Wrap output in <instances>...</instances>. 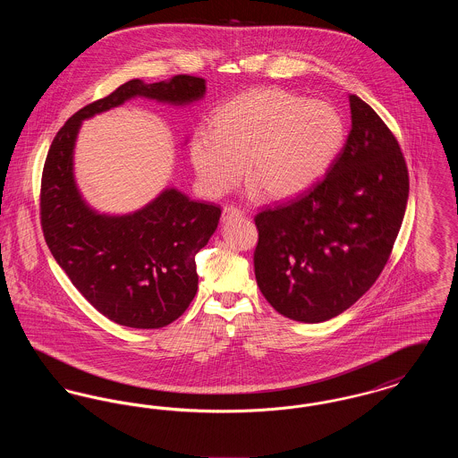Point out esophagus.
<instances>
[{
	"label": "esophagus",
	"mask_w": 458,
	"mask_h": 458,
	"mask_svg": "<svg viewBox=\"0 0 458 458\" xmlns=\"http://www.w3.org/2000/svg\"><path fill=\"white\" fill-rule=\"evenodd\" d=\"M240 216H242V211L237 209V208H233V206H225V208H223V213H221L223 223H225V221H230V219L240 218Z\"/></svg>",
	"instance_id": "34e87169"
}]
</instances>
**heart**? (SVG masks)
<instances>
[{
	"label": "heart",
	"mask_w": 458,
	"mask_h": 458,
	"mask_svg": "<svg viewBox=\"0 0 458 458\" xmlns=\"http://www.w3.org/2000/svg\"><path fill=\"white\" fill-rule=\"evenodd\" d=\"M344 140V116L327 101L252 89L219 109L215 129H196L191 161L209 196L235 187L245 168L247 182L262 196L284 200L327 174Z\"/></svg>",
	"instance_id": "heart-1"
}]
</instances>
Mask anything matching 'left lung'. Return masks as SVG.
I'll return each instance as SVG.
<instances>
[{
  "label": "left lung",
  "mask_w": 458,
  "mask_h": 458,
  "mask_svg": "<svg viewBox=\"0 0 458 458\" xmlns=\"http://www.w3.org/2000/svg\"><path fill=\"white\" fill-rule=\"evenodd\" d=\"M352 129L327 176L256 215L254 269L284 318L323 323L355 304L381 275L400 232L409 172L377 113L350 94Z\"/></svg>",
  "instance_id": "obj_1"
}]
</instances>
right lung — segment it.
<instances>
[{"label":"right lung","instance_id":"right-lung-1","mask_svg":"<svg viewBox=\"0 0 458 458\" xmlns=\"http://www.w3.org/2000/svg\"><path fill=\"white\" fill-rule=\"evenodd\" d=\"M204 94L206 81L192 75L156 84L133 79L68 118L46 156L41 180L46 243L75 288L116 325L157 329L185 312L196 297V254L218 228L221 209L191 200L172 187L129 215L98 213L73 176L81 125L133 98L185 106Z\"/></svg>","mask_w":458,"mask_h":458}]
</instances>
